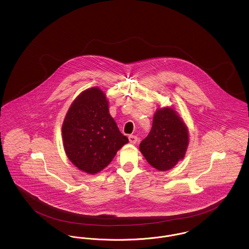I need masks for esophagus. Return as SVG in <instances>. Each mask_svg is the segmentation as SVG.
<instances>
[{"label": "esophagus", "mask_w": 249, "mask_h": 249, "mask_svg": "<svg viewBox=\"0 0 249 249\" xmlns=\"http://www.w3.org/2000/svg\"><path fill=\"white\" fill-rule=\"evenodd\" d=\"M129 141H130V143H135L138 141V138L135 135H130L129 136Z\"/></svg>", "instance_id": "esophagus-1"}]
</instances>
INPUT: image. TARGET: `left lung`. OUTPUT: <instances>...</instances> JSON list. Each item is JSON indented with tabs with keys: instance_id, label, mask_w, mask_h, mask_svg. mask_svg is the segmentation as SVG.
Instances as JSON below:
<instances>
[{
	"instance_id": "obj_1",
	"label": "left lung",
	"mask_w": 249,
	"mask_h": 249,
	"mask_svg": "<svg viewBox=\"0 0 249 249\" xmlns=\"http://www.w3.org/2000/svg\"><path fill=\"white\" fill-rule=\"evenodd\" d=\"M188 144L187 126L174 109L165 107L156 112L151 130L139 147L150 165L167 171L185 157Z\"/></svg>"
}]
</instances>
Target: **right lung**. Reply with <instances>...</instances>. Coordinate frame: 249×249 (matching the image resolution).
<instances>
[{
  "mask_svg": "<svg viewBox=\"0 0 249 249\" xmlns=\"http://www.w3.org/2000/svg\"><path fill=\"white\" fill-rule=\"evenodd\" d=\"M62 138L72 164L91 175L106 168L129 142L110 116L107 97L98 88L85 90L72 102L62 125Z\"/></svg>",
  "mask_w": 249,
  "mask_h": 249,
  "instance_id": "obj_1",
  "label": "right lung"
}]
</instances>
